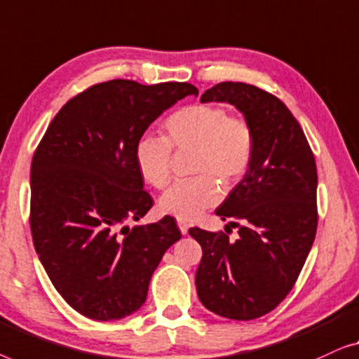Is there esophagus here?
<instances>
[{
    "instance_id": "1",
    "label": "esophagus",
    "mask_w": 359,
    "mask_h": 359,
    "mask_svg": "<svg viewBox=\"0 0 359 359\" xmlns=\"http://www.w3.org/2000/svg\"><path fill=\"white\" fill-rule=\"evenodd\" d=\"M177 226H179V229H180V232L182 234H187V232H189V223H187V221H182V219H179L177 221Z\"/></svg>"
}]
</instances>
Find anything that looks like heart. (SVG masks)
I'll use <instances>...</instances> for the list:
<instances>
[{
  "label": "heart",
  "mask_w": 359,
  "mask_h": 359,
  "mask_svg": "<svg viewBox=\"0 0 359 359\" xmlns=\"http://www.w3.org/2000/svg\"><path fill=\"white\" fill-rule=\"evenodd\" d=\"M164 138L144 135L135 144V163L149 185L164 189L170 182V148L196 149L195 174L161 196L159 208L175 219L190 221L221 198L218 182L229 187L242 179L254 156V133L242 118L218 105H189L164 122Z\"/></svg>",
  "instance_id": "1"
}]
</instances>
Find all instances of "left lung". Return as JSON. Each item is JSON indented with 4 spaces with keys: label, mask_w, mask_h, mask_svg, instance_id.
I'll return each mask as SVG.
<instances>
[{
    "label": "left lung",
    "mask_w": 359,
    "mask_h": 359,
    "mask_svg": "<svg viewBox=\"0 0 359 359\" xmlns=\"http://www.w3.org/2000/svg\"><path fill=\"white\" fill-rule=\"evenodd\" d=\"M200 102H228L254 133L244 177L216 215L239 228H190L203 255L195 285L206 309L226 319L252 320L273 311L299 276L317 229V169L304 131L273 94L245 83H219Z\"/></svg>",
    "instance_id": "8db88e82"
}]
</instances>
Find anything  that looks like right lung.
Returning a JSON list of instances; mask_svg holds the SVG:
<instances>
[{
	"label": "right lung",
	"mask_w": 359,
	"mask_h": 359,
	"mask_svg": "<svg viewBox=\"0 0 359 359\" xmlns=\"http://www.w3.org/2000/svg\"><path fill=\"white\" fill-rule=\"evenodd\" d=\"M198 95L189 83L95 84L48 125L30 168V231L55 290L89 319L138 311L164 252L180 239L172 216L128 228L153 206L135 144L164 110Z\"/></svg>",
	"instance_id": "add662e5"
}]
</instances>
